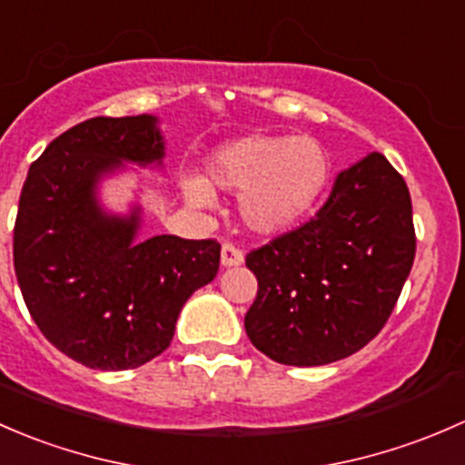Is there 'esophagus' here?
<instances>
[{
    "label": "esophagus",
    "instance_id": "1",
    "mask_svg": "<svg viewBox=\"0 0 465 465\" xmlns=\"http://www.w3.org/2000/svg\"><path fill=\"white\" fill-rule=\"evenodd\" d=\"M242 264H243V252L239 251L237 246H232V243H223L222 266L231 268V266H242Z\"/></svg>",
    "mask_w": 465,
    "mask_h": 465
}]
</instances>
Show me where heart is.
Here are the masks:
<instances>
[{"label": "heart", "instance_id": "1", "mask_svg": "<svg viewBox=\"0 0 465 465\" xmlns=\"http://www.w3.org/2000/svg\"><path fill=\"white\" fill-rule=\"evenodd\" d=\"M205 181L185 176L183 197L194 208L213 205V188L239 194L243 226L262 237L289 232L315 210L331 179V159L309 136L248 134L223 143L205 159Z\"/></svg>", "mask_w": 465, "mask_h": 465}]
</instances>
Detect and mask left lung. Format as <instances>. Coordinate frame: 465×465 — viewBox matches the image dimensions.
<instances>
[{
	"label": "left lung",
	"instance_id": "left-lung-1",
	"mask_svg": "<svg viewBox=\"0 0 465 465\" xmlns=\"http://www.w3.org/2000/svg\"><path fill=\"white\" fill-rule=\"evenodd\" d=\"M414 251L408 185L371 152L340 172L313 219L248 252L260 284L243 318L248 338L293 367L361 351L385 327Z\"/></svg>",
	"mask_w": 465,
	"mask_h": 465
}]
</instances>
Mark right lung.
Returning a JSON list of instances; mask_svg holds the SVG:
<instances>
[{"label": "right lung", "instance_id": "add662e5", "mask_svg": "<svg viewBox=\"0 0 465 465\" xmlns=\"http://www.w3.org/2000/svg\"><path fill=\"white\" fill-rule=\"evenodd\" d=\"M152 114L89 118L49 143L19 197L13 260L28 313L64 356L103 371L134 370L170 347L190 295L219 271L214 239H141L143 208L112 213L103 181L163 170Z\"/></svg>", "mask_w": 465, "mask_h": 465}]
</instances>
